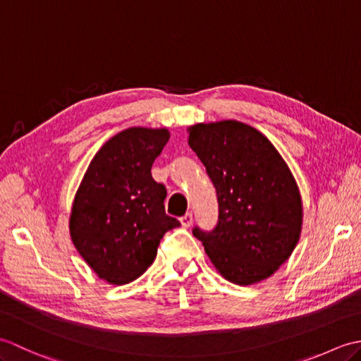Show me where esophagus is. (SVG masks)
Here are the masks:
<instances>
[{
    "mask_svg": "<svg viewBox=\"0 0 361 361\" xmlns=\"http://www.w3.org/2000/svg\"><path fill=\"white\" fill-rule=\"evenodd\" d=\"M192 221H194V219H192V212H186L185 216L181 217V225H183V226H186V228H189L190 225H192Z\"/></svg>",
    "mask_w": 361,
    "mask_h": 361,
    "instance_id": "34e87169",
    "label": "esophagus"
}]
</instances>
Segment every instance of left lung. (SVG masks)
Instances as JSON below:
<instances>
[{"instance_id": "8db88e82", "label": "left lung", "mask_w": 361, "mask_h": 361, "mask_svg": "<svg viewBox=\"0 0 361 361\" xmlns=\"http://www.w3.org/2000/svg\"><path fill=\"white\" fill-rule=\"evenodd\" d=\"M189 145L216 188L219 220L192 234L225 279L250 286L293 252L302 225L296 181L279 152L247 124L221 121L189 128Z\"/></svg>"}]
</instances>
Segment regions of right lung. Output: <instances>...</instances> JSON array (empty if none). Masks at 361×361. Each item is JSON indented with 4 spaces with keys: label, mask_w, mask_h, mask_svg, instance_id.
<instances>
[{
    "label": "right lung",
    "mask_w": 361,
    "mask_h": 361,
    "mask_svg": "<svg viewBox=\"0 0 361 361\" xmlns=\"http://www.w3.org/2000/svg\"><path fill=\"white\" fill-rule=\"evenodd\" d=\"M169 141L166 128H127L91 161L75 194L70 231L74 247L101 279L128 283L147 270L159 240L180 226L166 214L167 189L152 164Z\"/></svg>",
    "instance_id": "obj_1"
}]
</instances>
